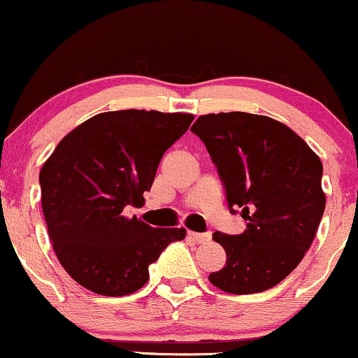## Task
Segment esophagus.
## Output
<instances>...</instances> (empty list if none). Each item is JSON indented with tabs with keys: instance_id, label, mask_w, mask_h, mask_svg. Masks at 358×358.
<instances>
[{
	"instance_id": "1",
	"label": "esophagus",
	"mask_w": 358,
	"mask_h": 358,
	"mask_svg": "<svg viewBox=\"0 0 358 358\" xmlns=\"http://www.w3.org/2000/svg\"><path fill=\"white\" fill-rule=\"evenodd\" d=\"M188 238L194 239L195 243H207V241H210L212 234L210 233H194V231H188Z\"/></svg>"
}]
</instances>
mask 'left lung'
I'll list each match as a JSON object with an SVG mask.
<instances>
[{
	"instance_id": "obj_1",
	"label": "left lung",
	"mask_w": 358,
	"mask_h": 358,
	"mask_svg": "<svg viewBox=\"0 0 358 358\" xmlns=\"http://www.w3.org/2000/svg\"><path fill=\"white\" fill-rule=\"evenodd\" d=\"M206 144L227 207L241 212L238 236L214 233L226 265L209 275L229 294H257L299 265L324 212L323 164L287 125L246 112L209 113L190 129Z\"/></svg>"
}]
</instances>
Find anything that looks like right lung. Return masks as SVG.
<instances>
[{"mask_svg":"<svg viewBox=\"0 0 358 358\" xmlns=\"http://www.w3.org/2000/svg\"><path fill=\"white\" fill-rule=\"evenodd\" d=\"M190 113L117 110L71 131L42 166V210L59 262L101 296H127L149 280V265L183 227L129 217L151 190L163 155L190 127Z\"/></svg>","mask_w":358,"mask_h":358,"instance_id":"1","label":"right lung"}]
</instances>
